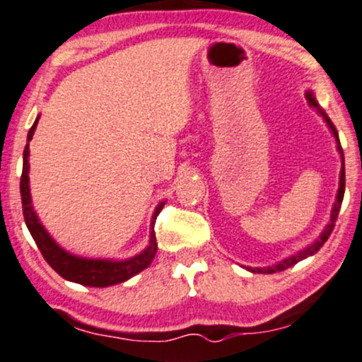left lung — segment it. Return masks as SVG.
<instances>
[{"label": "left lung", "instance_id": "1", "mask_svg": "<svg viewBox=\"0 0 362 362\" xmlns=\"http://www.w3.org/2000/svg\"><path fill=\"white\" fill-rule=\"evenodd\" d=\"M307 100H309V103H310V107H316L317 110H320V114L322 115V117H325V120L326 122H328V126H329V129L333 131V134H335V138H337V143H338V150H340V153H341V173H340V188H338V197H337V204H335V207H333V214H332V223L328 224V228L325 229V231H322V235L320 236V240H317L316 243H313L310 245L309 248H305L304 252H300V254L298 255H295V257H290V259H286V260H283V262H279V264H276V266H273V267H254V269H252V267H247V269H250L252 273H262V274H271V273H279V271H285V269H288V267H291V266H295V264L298 262V260H302V259H305V257H309V255H314L316 254L317 250H320V248L322 247V245H325V242L326 240L329 238V235H332V231H333V228H335V223H337V217H338V212H340V207H341V202H344V193H345V162H344V151H341V146H340V139H338V133H337V127L333 126V122L332 120H329V117L328 115L325 114V112L321 110L320 107H317V103H316V100L313 98V95H310V93H307Z\"/></svg>", "mask_w": 362, "mask_h": 362}]
</instances>
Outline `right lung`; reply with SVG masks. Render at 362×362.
Instances as JSON below:
<instances>
[{"label": "right lung", "mask_w": 362, "mask_h": 362, "mask_svg": "<svg viewBox=\"0 0 362 362\" xmlns=\"http://www.w3.org/2000/svg\"><path fill=\"white\" fill-rule=\"evenodd\" d=\"M36 122L30 127L29 136H27V141L33 139L34 129H36ZM29 143L25 145L24 150V167H22V176H21V195H22V211H24V219L27 228H29L30 235H33L34 242H36L37 248H40L41 255L45 257L46 262L57 271L62 278L69 279V281L79 283V285L86 286H110L117 285V283L126 281L131 276L138 274L139 271H143L145 267H148L151 260L155 257V252H157V240H155V231L153 224L157 216L160 214L164 204H160L155 211L153 217H151V236H150V245L143 254H139L138 257L124 260V262H112V260H95V259H81L76 255L69 254L64 248H60L53 242L52 236L46 233V229L41 226L40 221H37L36 214H34L33 207H30V193H29Z\"/></svg>", "instance_id": "1"}]
</instances>
